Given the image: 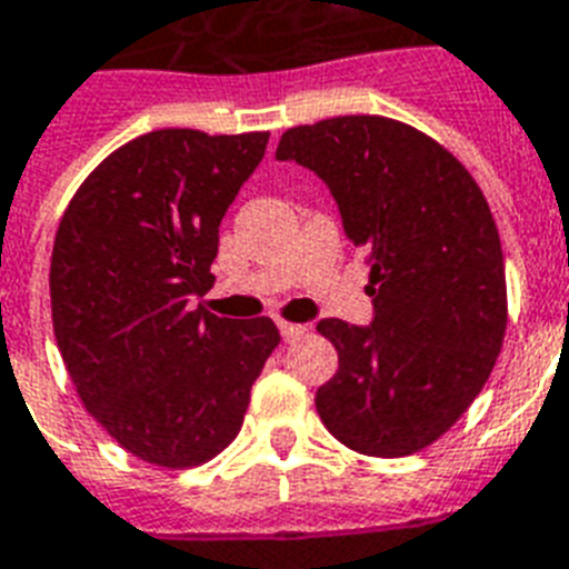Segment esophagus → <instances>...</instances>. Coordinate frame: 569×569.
<instances>
[{"label":"esophagus","instance_id":"34e87169","mask_svg":"<svg viewBox=\"0 0 569 569\" xmlns=\"http://www.w3.org/2000/svg\"><path fill=\"white\" fill-rule=\"evenodd\" d=\"M280 336H283V341H295V339H300V336H303V332H307V327L303 325H289V321H280Z\"/></svg>","mask_w":569,"mask_h":569}]
</instances>
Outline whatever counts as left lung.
<instances>
[{"label": "left lung", "instance_id": "obj_1", "mask_svg": "<svg viewBox=\"0 0 569 569\" xmlns=\"http://www.w3.org/2000/svg\"><path fill=\"white\" fill-rule=\"evenodd\" d=\"M274 157L325 180L371 266V325L318 321L339 350L318 415L365 456L423 450L482 391L506 336V266L482 189L427 133L386 117L289 128Z\"/></svg>", "mask_w": 569, "mask_h": 569}]
</instances>
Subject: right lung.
Instances as JSON below:
<instances>
[{
	"label": "right lung",
	"mask_w": 569,
	"mask_h": 569,
	"mask_svg": "<svg viewBox=\"0 0 569 569\" xmlns=\"http://www.w3.org/2000/svg\"><path fill=\"white\" fill-rule=\"evenodd\" d=\"M269 133H142L69 201L49 292L58 350L87 412L142 461L196 468L237 438L280 341L271 318H219V224Z\"/></svg>",
	"instance_id": "obj_1"
}]
</instances>
